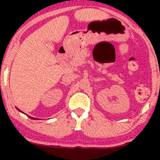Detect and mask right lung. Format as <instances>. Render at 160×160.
<instances>
[{"mask_svg": "<svg viewBox=\"0 0 160 160\" xmlns=\"http://www.w3.org/2000/svg\"><path fill=\"white\" fill-rule=\"evenodd\" d=\"M19 111H21L20 110H18ZM29 118H32V119H36V118H32V117H30V116H29Z\"/></svg>", "mask_w": 160, "mask_h": 160, "instance_id": "1", "label": "right lung"}]
</instances>
